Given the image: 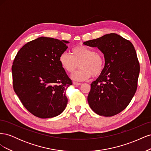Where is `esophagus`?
Listing matches in <instances>:
<instances>
[{
  "label": "esophagus",
  "mask_w": 151,
  "mask_h": 151,
  "mask_svg": "<svg viewBox=\"0 0 151 151\" xmlns=\"http://www.w3.org/2000/svg\"><path fill=\"white\" fill-rule=\"evenodd\" d=\"M73 84H74V85H76V86H79V85H81V83H77V82H74V83H73Z\"/></svg>",
  "instance_id": "34e87169"
}]
</instances>
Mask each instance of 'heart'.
Wrapping results in <instances>:
<instances>
[{"label": "heart", "instance_id": "b5f03b06", "mask_svg": "<svg viewBox=\"0 0 151 151\" xmlns=\"http://www.w3.org/2000/svg\"><path fill=\"white\" fill-rule=\"evenodd\" d=\"M70 55L64 52L59 56L58 61L62 68L68 73H73L77 68H81L72 75L77 81H84L93 76L101 75L104 68L103 55L84 45H78L72 48Z\"/></svg>", "mask_w": 151, "mask_h": 151}]
</instances>
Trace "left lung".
Masks as SVG:
<instances>
[{
    "mask_svg": "<svg viewBox=\"0 0 151 151\" xmlns=\"http://www.w3.org/2000/svg\"><path fill=\"white\" fill-rule=\"evenodd\" d=\"M83 44L98 47L105 59L103 73L91 84L89 106L99 115H115L129 104L137 88L140 65L134 45L116 33Z\"/></svg>",
    "mask_w": 151,
    "mask_h": 151,
    "instance_id": "8db88e82",
    "label": "left lung"
}]
</instances>
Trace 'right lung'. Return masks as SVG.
Instances as JSON below:
<instances>
[{
    "label": "right lung",
    "instance_id": "1",
    "mask_svg": "<svg viewBox=\"0 0 151 151\" xmlns=\"http://www.w3.org/2000/svg\"><path fill=\"white\" fill-rule=\"evenodd\" d=\"M68 42L40 37L17 52L12 66L13 88L25 108L35 116L52 118L64 110L65 92L72 84L58 61Z\"/></svg>",
    "mask_w": 151,
    "mask_h": 151
}]
</instances>
